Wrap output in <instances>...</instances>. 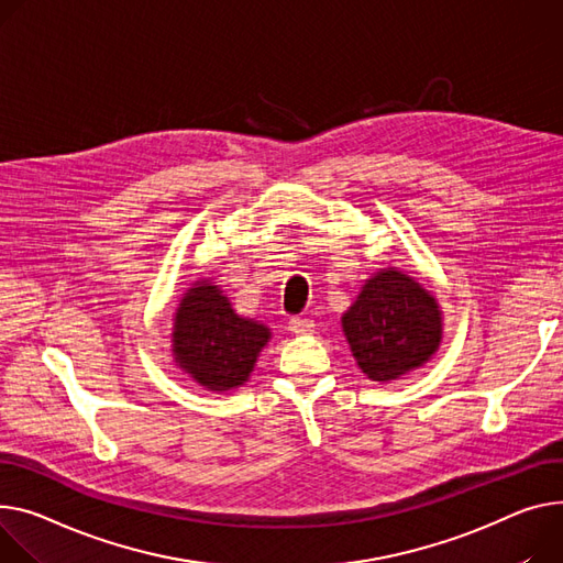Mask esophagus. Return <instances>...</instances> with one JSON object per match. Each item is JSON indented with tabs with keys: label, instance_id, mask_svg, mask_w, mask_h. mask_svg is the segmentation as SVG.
Here are the masks:
<instances>
[{
	"label": "esophagus",
	"instance_id": "1",
	"mask_svg": "<svg viewBox=\"0 0 563 563\" xmlns=\"http://www.w3.org/2000/svg\"><path fill=\"white\" fill-rule=\"evenodd\" d=\"M289 330L294 334H310L314 330V321L312 319H301V317H291L289 319Z\"/></svg>",
	"mask_w": 563,
	"mask_h": 563
}]
</instances>
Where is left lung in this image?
<instances>
[{"mask_svg": "<svg viewBox=\"0 0 563 563\" xmlns=\"http://www.w3.org/2000/svg\"><path fill=\"white\" fill-rule=\"evenodd\" d=\"M351 351L371 380L419 368L441 342L434 296L396 269L373 276L342 319Z\"/></svg>", "mask_w": 563, "mask_h": 563, "instance_id": "left-lung-1", "label": "left lung"}]
</instances>
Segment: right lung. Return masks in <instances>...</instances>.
<instances>
[{"label":"right lung","instance_id":"1","mask_svg":"<svg viewBox=\"0 0 563 563\" xmlns=\"http://www.w3.org/2000/svg\"><path fill=\"white\" fill-rule=\"evenodd\" d=\"M267 342L269 328L235 314L217 285L192 287L176 312V362L212 391L240 387Z\"/></svg>","mask_w":563,"mask_h":563}]
</instances>
